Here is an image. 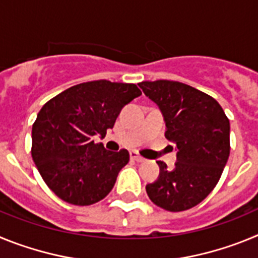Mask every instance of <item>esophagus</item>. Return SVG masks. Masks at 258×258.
<instances>
[{
    "label": "esophagus",
    "instance_id": "34e87169",
    "mask_svg": "<svg viewBox=\"0 0 258 258\" xmlns=\"http://www.w3.org/2000/svg\"><path fill=\"white\" fill-rule=\"evenodd\" d=\"M131 159L134 161H138V163H142V161H145V159H143L142 156H140V154L136 151H131Z\"/></svg>",
    "mask_w": 258,
    "mask_h": 258
}]
</instances>
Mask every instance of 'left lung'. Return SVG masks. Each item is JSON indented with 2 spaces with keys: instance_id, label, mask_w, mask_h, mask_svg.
Instances as JSON below:
<instances>
[{
  "instance_id": "left-lung-1",
  "label": "left lung",
  "mask_w": 258,
  "mask_h": 258,
  "mask_svg": "<svg viewBox=\"0 0 258 258\" xmlns=\"http://www.w3.org/2000/svg\"><path fill=\"white\" fill-rule=\"evenodd\" d=\"M157 104L165 121V138L175 145L173 169L157 161L160 173L146 186L154 204L170 212L198 206L216 187L230 155V121L214 98L169 80L138 84Z\"/></svg>"
}]
</instances>
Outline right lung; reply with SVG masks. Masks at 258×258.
I'll use <instances>...</instances> for the list:
<instances>
[{
	"instance_id": "obj_1",
	"label": "right lung",
	"mask_w": 258,
	"mask_h": 258,
	"mask_svg": "<svg viewBox=\"0 0 258 258\" xmlns=\"http://www.w3.org/2000/svg\"><path fill=\"white\" fill-rule=\"evenodd\" d=\"M142 94L134 84L97 80L61 92L32 126V159L50 190L74 206H92L112 190L129 152L107 151L93 137L112 129L125 104Z\"/></svg>"
}]
</instances>
